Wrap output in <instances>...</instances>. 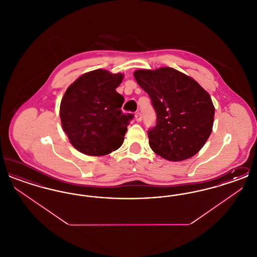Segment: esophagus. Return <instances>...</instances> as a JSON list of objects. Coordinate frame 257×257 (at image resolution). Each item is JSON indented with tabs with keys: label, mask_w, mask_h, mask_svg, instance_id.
<instances>
[{
	"label": "esophagus",
	"mask_w": 257,
	"mask_h": 257,
	"mask_svg": "<svg viewBox=\"0 0 257 257\" xmlns=\"http://www.w3.org/2000/svg\"><path fill=\"white\" fill-rule=\"evenodd\" d=\"M135 119H136V121H138V122L142 121V119H143L142 113H141V112H137V113L135 114Z\"/></svg>",
	"instance_id": "obj_1"
}]
</instances>
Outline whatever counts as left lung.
<instances>
[{
    "label": "left lung",
    "instance_id": "8db88e82",
    "mask_svg": "<svg viewBox=\"0 0 257 257\" xmlns=\"http://www.w3.org/2000/svg\"><path fill=\"white\" fill-rule=\"evenodd\" d=\"M134 77L151 99L156 125L148 130L149 146L164 159H189L212 132L215 108L207 91L174 68L137 70Z\"/></svg>",
    "mask_w": 257,
    "mask_h": 257
}]
</instances>
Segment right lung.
<instances>
[{
  "instance_id": "add662e5",
  "label": "right lung",
  "mask_w": 257,
  "mask_h": 257,
  "mask_svg": "<svg viewBox=\"0 0 257 257\" xmlns=\"http://www.w3.org/2000/svg\"><path fill=\"white\" fill-rule=\"evenodd\" d=\"M122 74L96 69L66 89L60 107L61 126L70 144L89 156H104L121 147L132 113L121 110L124 97L115 88Z\"/></svg>"
}]
</instances>
